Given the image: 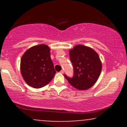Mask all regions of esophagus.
Listing matches in <instances>:
<instances>
[{"label":"esophagus","mask_w":127,"mask_h":127,"mask_svg":"<svg viewBox=\"0 0 127 127\" xmlns=\"http://www.w3.org/2000/svg\"><path fill=\"white\" fill-rule=\"evenodd\" d=\"M60 73H61L63 74L64 73V70H62L60 71Z\"/></svg>","instance_id":"34e87169"}]
</instances>
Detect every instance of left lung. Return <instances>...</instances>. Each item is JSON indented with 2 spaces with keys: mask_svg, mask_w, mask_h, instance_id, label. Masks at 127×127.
<instances>
[{
  "mask_svg": "<svg viewBox=\"0 0 127 127\" xmlns=\"http://www.w3.org/2000/svg\"><path fill=\"white\" fill-rule=\"evenodd\" d=\"M73 66L72 78L64 77L71 85L79 90L91 88L97 82L101 71V62L98 54L91 48L78 45L69 51Z\"/></svg>",
  "mask_w": 127,
  "mask_h": 127,
  "instance_id": "1",
  "label": "left lung"
}]
</instances>
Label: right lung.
Here are the masks:
<instances>
[{
  "mask_svg": "<svg viewBox=\"0 0 127 127\" xmlns=\"http://www.w3.org/2000/svg\"><path fill=\"white\" fill-rule=\"evenodd\" d=\"M20 69L29 85L40 88L48 84L56 73L48 46L40 44L26 51L21 57Z\"/></svg>",
  "mask_w": 127,
  "mask_h": 127,
  "instance_id": "add662e5",
  "label": "right lung"
}]
</instances>
